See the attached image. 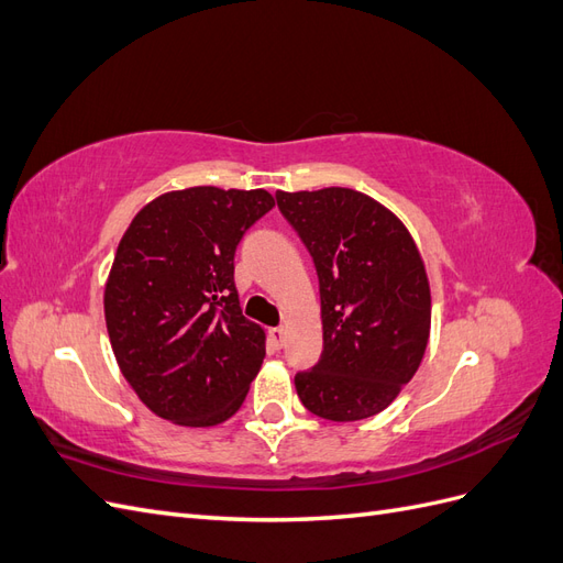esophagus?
<instances>
[{"label":"esophagus","mask_w":563,"mask_h":563,"mask_svg":"<svg viewBox=\"0 0 563 563\" xmlns=\"http://www.w3.org/2000/svg\"><path fill=\"white\" fill-rule=\"evenodd\" d=\"M269 343H272V347L275 350H282L284 347V343H286V333H284V329H269Z\"/></svg>","instance_id":"obj_1"}]
</instances>
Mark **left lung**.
<instances>
[{"label":"left lung","instance_id":"obj_1","mask_svg":"<svg viewBox=\"0 0 563 563\" xmlns=\"http://www.w3.org/2000/svg\"><path fill=\"white\" fill-rule=\"evenodd\" d=\"M319 277L323 350L296 389L310 413L364 420L416 376L430 338V284L401 220L347 187L277 192Z\"/></svg>","mask_w":563,"mask_h":563}]
</instances>
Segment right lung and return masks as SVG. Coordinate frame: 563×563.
Masks as SVG:
<instances>
[{
    "label": "right lung",
    "mask_w": 563,
    "mask_h": 563,
    "mask_svg": "<svg viewBox=\"0 0 563 563\" xmlns=\"http://www.w3.org/2000/svg\"><path fill=\"white\" fill-rule=\"evenodd\" d=\"M272 207L265 190L187 187L150 201L119 242L106 286L110 343L159 418L211 428L244 404L265 333L242 314L234 253Z\"/></svg>",
    "instance_id": "add662e5"
}]
</instances>
